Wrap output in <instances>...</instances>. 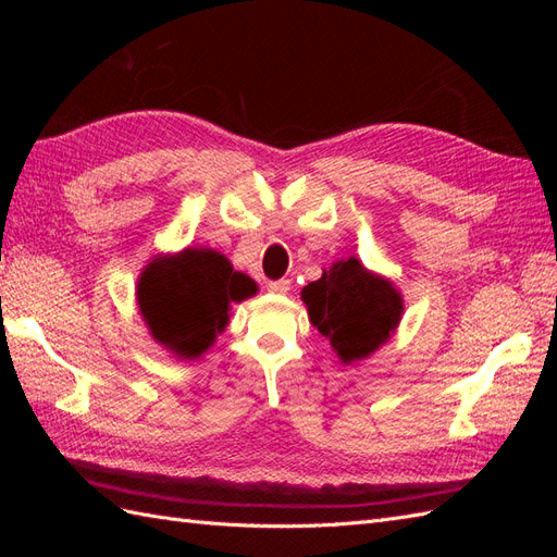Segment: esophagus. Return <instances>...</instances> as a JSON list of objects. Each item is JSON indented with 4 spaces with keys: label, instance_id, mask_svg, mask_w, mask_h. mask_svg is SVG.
<instances>
[{
    "label": "esophagus",
    "instance_id": "34e87169",
    "mask_svg": "<svg viewBox=\"0 0 557 557\" xmlns=\"http://www.w3.org/2000/svg\"><path fill=\"white\" fill-rule=\"evenodd\" d=\"M267 290H269V293H276V295H285V293L290 290V278L269 281V283H267Z\"/></svg>",
    "mask_w": 557,
    "mask_h": 557
}]
</instances>
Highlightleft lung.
I'll use <instances>...</instances> for the list:
<instances>
[{
    "mask_svg": "<svg viewBox=\"0 0 557 557\" xmlns=\"http://www.w3.org/2000/svg\"><path fill=\"white\" fill-rule=\"evenodd\" d=\"M311 323L327 336L342 362L374 352L401 315V297L391 281L369 274L356 260H339L301 290Z\"/></svg>",
    "mask_w": 557,
    "mask_h": 557,
    "instance_id": "obj_1",
    "label": "left lung"
}]
</instances>
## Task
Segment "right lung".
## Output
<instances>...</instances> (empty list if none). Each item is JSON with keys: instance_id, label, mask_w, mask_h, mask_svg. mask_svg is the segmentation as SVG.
<instances>
[{"instance_id": "obj_1", "label": "right lung", "mask_w": 557, "mask_h": 557, "mask_svg": "<svg viewBox=\"0 0 557 557\" xmlns=\"http://www.w3.org/2000/svg\"><path fill=\"white\" fill-rule=\"evenodd\" d=\"M256 293V281L234 272L225 256L209 248L150 262L137 290L153 339L181 358L201 356L225 330L232 301Z\"/></svg>"}]
</instances>
